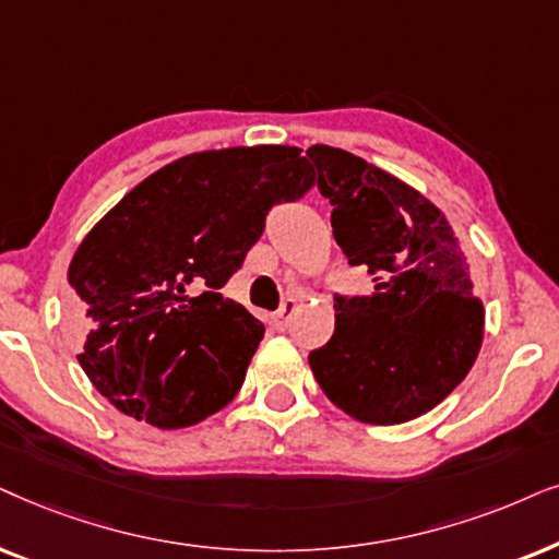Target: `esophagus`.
Returning a JSON list of instances; mask_svg holds the SVG:
<instances>
[{
	"instance_id": "1",
	"label": "esophagus",
	"mask_w": 559,
	"mask_h": 559,
	"mask_svg": "<svg viewBox=\"0 0 559 559\" xmlns=\"http://www.w3.org/2000/svg\"><path fill=\"white\" fill-rule=\"evenodd\" d=\"M294 311H296V301L294 299H286L284 304H281L278 311H273L271 314V326L275 332H286L288 324H292L294 319Z\"/></svg>"
}]
</instances>
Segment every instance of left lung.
<instances>
[{
  "mask_svg": "<svg viewBox=\"0 0 559 559\" xmlns=\"http://www.w3.org/2000/svg\"><path fill=\"white\" fill-rule=\"evenodd\" d=\"M317 189L349 265L376 275L368 296H334V334L309 353L326 399L368 424L416 419L473 368L483 304L457 237L429 199L330 145H311Z\"/></svg>",
  "mask_w": 559,
  "mask_h": 559,
  "instance_id": "1",
  "label": "left lung"
}]
</instances>
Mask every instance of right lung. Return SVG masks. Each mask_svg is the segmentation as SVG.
<instances>
[{"label": "right lung", "mask_w": 559, "mask_h": 559, "mask_svg": "<svg viewBox=\"0 0 559 559\" xmlns=\"http://www.w3.org/2000/svg\"><path fill=\"white\" fill-rule=\"evenodd\" d=\"M314 183L299 147L193 153L155 170L79 245V362L119 412L158 429L206 419L235 399L263 324L222 286L275 204Z\"/></svg>", "instance_id": "1"}]
</instances>
